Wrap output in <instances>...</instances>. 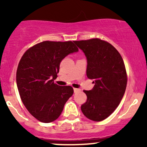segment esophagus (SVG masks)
<instances>
[{"instance_id": "obj_1", "label": "esophagus", "mask_w": 147, "mask_h": 147, "mask_svg": "<svg viewBox=\"0 0 147 147\" xmlns=\"http://www.w3.org/2000/svg\"><path fill=\"white\" fill-rule=\"evenodd\" d=\"M73 90H74V92H75V93L78 92L80 91V89H78V88H74Z\"/></svg>"}]
</instances>
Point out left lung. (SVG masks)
<instances>
[{
  "label": "left lung",
  "instance_id": "8db88e82",
  "mask_svg": "<svg viewBox=\"0 0 147 147\" xmlns=\"http://www.w3.org/2000/svg\"><path fill=\"white\" fill-rule=\"evenodd\" d=\"M87 60V76L92 80V90H84L87 100L81 106L83 115L100 121L113 113L119 105L127 83L125 65L113 45L99 38L74 41Z\"/></svg>",
  "mask_w": 147,
  "mask_h": 147
}]
</instances>
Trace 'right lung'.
Here are the masks:
<instances>
[{
  "mask_svg": "<svg viewBox=\"0 0 147 147\" xmlns=\"http://www.w3.org/2000/svg\"><path fill=\"white\" fill-rule=\"evenodd\" d=\"M72 41H43L30 47L18 66L16 82L23 105L38 121L49 123L60 117L74 92L71 86L54 83L62 60L78 52Z\"/></svg>",
  "mask_w": 147,
  "mask_h": 147,
  "instance_id": "right-lung-1",
  "label": "right lung"
}]
</instances>
